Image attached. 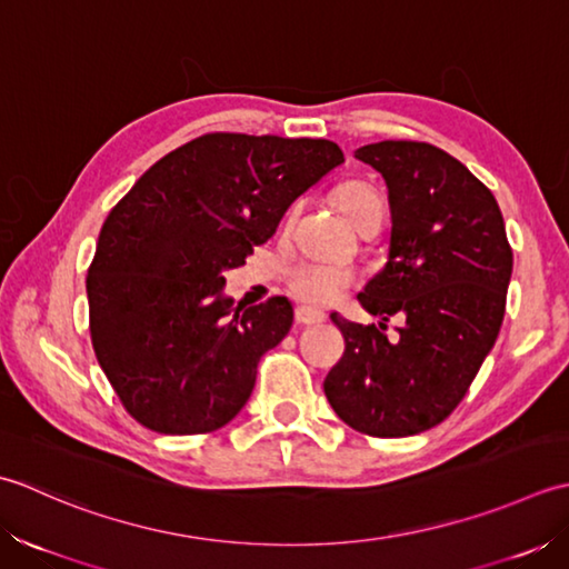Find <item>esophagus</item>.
<instances>
[{"label":"esophagus","mask_w":569,"mask_h":569,"mask_svg":"<svg viewBox=\"0 0 569 569\" xmlns=\"http://www.w3.org/2000/svg\"><path fill=\"white\" fill-rule=\"evenodd\" d=\"M295 319H297V323L299 327H315V323H321L323 317L321 311H315V309H307V307H297V311H295Z\"/></svg>","instance_id":"obj_1"}]
</instances>
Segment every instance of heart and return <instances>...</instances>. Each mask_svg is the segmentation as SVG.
Masks as SVG:
<instances>
[{"label":"heart","mask_w":569,"mask_h":569,"mask_svg":"<svg viewBox=\"0 0 569 569\" xmlns=\"http://www.w3.org/2000/svg\"><path fill=\"white\" fill-rule=\"evenodd\" d=\"M339 199V206L343 208V213L349 216L353 223L358 226L363 218L370 213L382 211V201L380 196L368 187V183L361 181H349L343 183L336 193ZM299 213V206H292L287 213L284 228L289 230L295 226ZM358 282V272L351 268H341V264H327V262H317V260H301L284 274V284L301 305L309 309H321V307H331L339 301L349 289Z\"/></svg>","instance_id":"obj_1"}]
</instances>
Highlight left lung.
<instances>
[{"label":"left lung","mask_w":569,"mask_h":569,"mask_svg":"<svg viewBox=\"0 0 569 569\" xmlns=\"http://www.w3.org/2000/svg\"><path fill=\"white\" fill-rule=\"evenodd\" d=\"M356 157L388 183V264L358 295L382 321L331 315L346 351L323 392L356 432L410 437L455 412L493 349L513 250L493 193L445 149L386 139ZM390 316L403 319L398 340L387 339Z\"/></svg>","instance_id":"left-lung-1"}]
</instances>
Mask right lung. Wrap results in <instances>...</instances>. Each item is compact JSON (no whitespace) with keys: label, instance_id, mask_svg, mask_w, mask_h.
Listing matches in <instances>:
<instances>
[{"label":"right lung","instance_id":"1","mask_svg":"<svg viewBox=\"0 0 569 569\" xmlns=\"http://www.w3.org/2000/svg\"><path fill=\"white\" fill-rule=\"evenodd\" d=\"M341 161L329 139L208 132L161 157L112 208L86 280L90 341L139 425L206 435L242 410L295 311L284 297L236 309L220 295L223 272Z\"/></svg>","mask_w":569,"mask_h":569}]
</instances>
